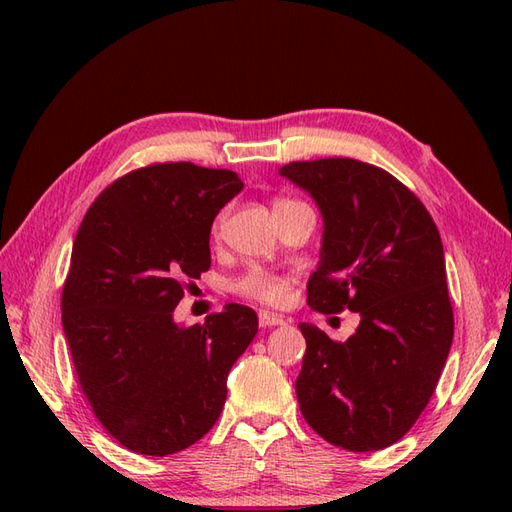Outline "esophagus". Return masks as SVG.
I'll list each match as a JSON object with an SVG mask.
<instances>
[{"label":"esophagus","mask_w":512,"mask_h":512,"mask_svg":"<svg viewBox=\"0 0 512 512\" xmlns=\"http://www.w3.org/2000/svg\"><path fill=\"white\" fill-rule=\"evenodd\" d=\"M258 322H260V327H277V324H284V318L280 314H273V312H267V309H262V312L258 314Z\"/></svg>","instance_id":"obj_1"}]
</instances>
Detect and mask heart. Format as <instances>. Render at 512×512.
Segmentation results:
<instances>
[{
    "label": "heart",
    "instance_id": "1",
    "mask_svg": "<svg viewBox=\"0 0 512 512\" xmlns=\"http://www.w3.org/2000/svg\"><path fill=\"white\" fill-rule=\"evenodd\" d=\"M290 203H297V200L280 198V200H275V207L290 205ZM239 290L245 292L247 297H254L258 301L280 303L286 297L288 282L284 280V277H280V275H273V273H267V271L254 269V271L247 273L243 280L239 282Z\"/></svg>",
    "mask_w": 512,
    "mask_h": 512
}]
</instances>
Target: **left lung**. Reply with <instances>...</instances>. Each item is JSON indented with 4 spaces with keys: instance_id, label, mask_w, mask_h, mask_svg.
<instances>
[{
    "instance_id": "8db88e82",
    "label": "left lung",
    "mask_w": 512,
    "mask_h": 512,
    "mask_svg": "<svg viewBox=\"0 0 512 512\" xmlns=\"http://www.w3.org/2000/svg\"><path fill=\"white\" fill-rule=\"evenodd\" d=\"M280 175L322 215L307 303L322 314L348 307L361 318L344 344L299 324L307 342L301 414L335 446L380 451L421 416L453 344L440 232L421 200L378 166L327 158L290 162Z\"/></svg>"
}]
</instances>
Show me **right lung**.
Here are the masks:
<instances>
[{"label": "right lung", "mask_w": 512, "mask_h": 512, "mask_svg": "<svg viewBox=\"0 0 512 512\" xmlns=\"http://www.w3.org/2000/svg\"><path fill=\"white\" fill-rule=\"evenodd\" d=\"M243 190L237 173L168 162L117 179L85 213L61 294V324L98 421L138 455L198 442L226 401L230 367L258 316L228 303L183 327L175 307L211 267L215 215Z\"/></svg>", "instance_id": "obj_1"}]
</instances>
